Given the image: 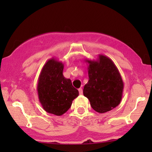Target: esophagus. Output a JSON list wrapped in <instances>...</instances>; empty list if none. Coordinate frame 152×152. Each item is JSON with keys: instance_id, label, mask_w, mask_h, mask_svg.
<instances>
[{"instance_id": "esophagus-1", "label": "esophagus", "mask_w": 152, "mask_h": 152, "mask_svg": "<svg viewBox=\"0 0 152 152\" xmlns=\"http://www.w3.org/2000/svg\"><path fill=\"white\" fill-rule=\"evenodd\" d=\"M78 91H79V93H80V95H82L83 94V90H82V88H79Z\"/></svg>"}]
</instances>
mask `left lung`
Segmentation results:
<instances>
[{"instance_id": "1", "label": "left lung", "mask_w": 152, "mask_h": 152, "mask_svg": "<svg viewBox=\"0 0 152 152\" xmlns=\"http://www.w3.org/2000/svg\"><path fill=\"white\" fill-rule=\"evenodd\" d=\"M85 61L88 64V82L84 87V95L98 113L113 109L121 102L124 88L118 68L110 58L103 55H99L96 60Z\"/></svg>"}]
</instances>
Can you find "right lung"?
<instances>
[{
    "label": "right lung",
    "mask_w": 152,
    "mask_h": 152,
    "mask_svg": "<svg viewBox=\"0 0 152 152\" xmlns=\"http://www.w3.org/2000/svg\"><path fill=\"white\" fill-rule=\"evenodd\" d=\"M64 64L55 58L48 60L39 75L37 92L43 109L49 113L60 116L71 107L79 95L70 79L64 77Z\"/></svg>",
    "instance_id": "obj_1"
}]
</instances>
